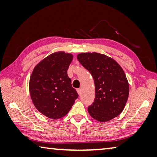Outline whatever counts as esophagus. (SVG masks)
Listing matches in <instances>:
<instances>
[{
    "mask_svg": "<svg viewBox=\"0 0 157 157\" xmlns=\"http://www.w3.org/2000/svg\"><path fill=\"white\" fill-rule=\"evenodd\" d=\"M77 91H78V94H79V95H80V94H81V93H82V89H81V88L78 89H77Z\"/></svg>",
    "mask_w": 157,
    "mask_h": 157,
    "instance_id": "obj_1",
    "label": "esophagus"
}]
</instances>
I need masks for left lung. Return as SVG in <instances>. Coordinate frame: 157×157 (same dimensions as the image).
<instances>
[{
  "instance_id": "1",
  "label": "left lung",
  "mask_w": 157,
  "mask_h": 157,
  "mask_svg": "<svg viewBox=\"0 0 157 157\" xmlns=\"http://www.w3.org/2000/svg\"><path fill=\"white\" fill-rule=\"evenodd\" d=\"M95 83V100L88 107L92 118L107 122L120 115L129 97L125 74L116 61L98 52H82L77 56Z\"/></svg>"
}]
</instances>
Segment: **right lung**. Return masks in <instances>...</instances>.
<instances>
[{
  "mask_svg": "<svg viewBox=\"0 0 157 157\" xmlns=\"http://www.w3.org/2000/svg\"><path fill=\"white\" fill-rule=\"evenodd\" d=\"M73 58L71 53L53 52L37 63L31 74L29 89L32 101L48 118L55 120L66 116L78 97L67 74Z\"/></svg>",
  "mask_w": 157,
  "mask_h": 157,
  "instance_id": "add662e5",
  "label": "right lung"
}]
</instances>
